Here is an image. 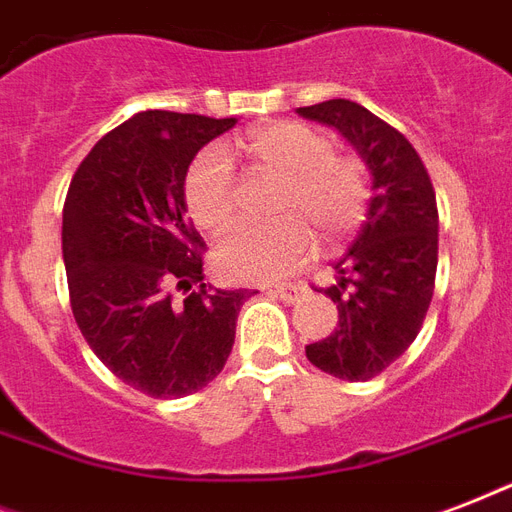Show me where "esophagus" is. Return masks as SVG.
I'll use <instances>...</instances> for the list:
<instances>
[{
	"mask_svg": "<svg viewBox=\"0 0 512 512\" xmlns=\"http://www.w3.org/2000/svg\"><path fill=\"white\" fill-rule=\"evenodd\" d=\"M268 295L279 297V300H284V303H297V300L305 295V287H300V284H284V287L268 289Z\"/></svg>",
	"mask_w": 512,
	"mask_h": 512,
	"instance_id": "34e87169",
	"label": "esophagus"
}]
</instances>
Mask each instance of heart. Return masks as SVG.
Masks as SVG:
<instances>
[{"instance_id":"heart-1","label":"heart","mask_w":512,"mask_h":512,"mask_svg":"<svg viewBox=\"0 0 512 512\" xmlns=\"http://www.w3.org/2000/svg\"><path fill=\"white\" fill-rule=\"evenodd\" d=\"M260 167L281 177L276 223L239 228L217 247L215 265L231 281H276L311 257L313 233L321 244L348 239L366 220L369 183L356 156L332 151V138L303 122H271L239 143ZM183 199L193 223L209 233L231 228L236 185L231 156L204 148L185 172Z\"/></svg>"}]
</instances>
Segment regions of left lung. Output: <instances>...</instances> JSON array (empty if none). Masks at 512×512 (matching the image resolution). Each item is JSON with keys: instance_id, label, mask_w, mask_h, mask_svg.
I'll return each mask as SVG.
<instances>
[{"instance_id": "1", "label": "left lung", "mask_w": 512, "mask_h": 512, "mask_svg": "<svg viewBox=\"0 0 512 512\" xmlns=\"http://www.w3.org/2000/svg\"><path fill=\"white\" fill-rule=\"evenodd\" d=\"M297 114L335 127L366 164L374 191L366 223L335 263L337 284L324 289L340 313L335 332L305 345V356L340 380H372L412 345L430 308L438 265L436 191L412 143L364 106L337 98Z\"/></svg>"}]
</instances>
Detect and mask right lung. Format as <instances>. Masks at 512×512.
<instances>
[{"label":"right lung","mask_w":512,"mask_h":512,"mask_svg":"<svg viewBox=\"0 0 512 512\" xmlns=\"http://www.w3.org/2000/svg\"><path fill=\"white\" fill-rule=\"evenodd\" d=\"M236 119L143 111L95 143L63 204L71 311L130 388L183 398L223 372L252 289L204 284L207 244L185 217L188 164ZM175 291H183L177 298Z\"/></svg>","instance_id":"1"}]
</instances>
